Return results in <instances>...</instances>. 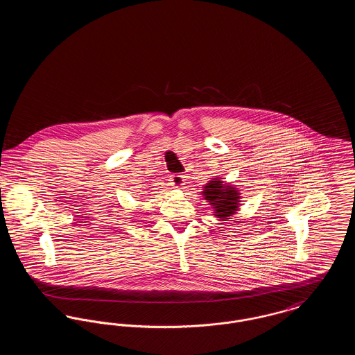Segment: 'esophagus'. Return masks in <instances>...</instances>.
<instances>
[{
  "label": "esophagus",
  "instance_id": "1",
  "mask_svg": "<svg viewBox=\"0 0 355 355\" xmlns=\"http://www.w3.org/2000/svg\"><path fill=\"white\" fill-rule=\"evenodd\" d=\"M185 175H181V174H174V175H171L170 181H171V185H173V187L181 189V187H184V185H185Z\"/></svg>",
  "mask_w": 355,
  "mask_h": 355
}]
</instances>
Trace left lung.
I'll list each match as a JSON object with an SVG mask.
<instances>
[{"instance_id": "8db88e82", "label": "left lung", "mask_w": 355, "mask_h": 355, "mask_svg": "<svg viewBox=\"0 0 355 355\" xmlns=\"http://www.w3.org/2000/svg\"><path fill=\"white\" fill-rule=\"evenodd\" d=\"M202 194L205 196V200H207L209 202H211L210 205L214 206V216H217V218L226 220L227 217L236 213L239 202L238 190H236V187L223 185L222 181L214 178V181H210L205 186Z\"/></svg>"}]
</instances>
